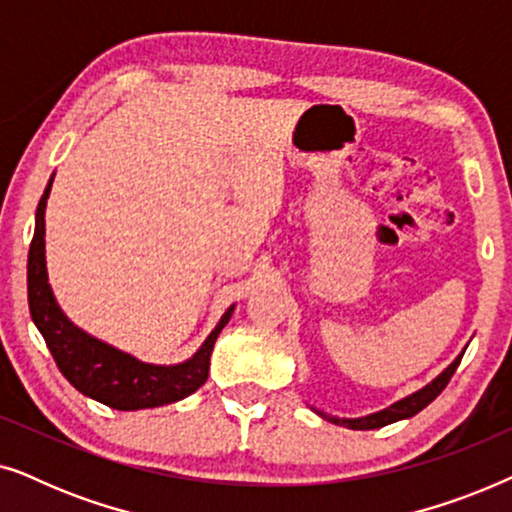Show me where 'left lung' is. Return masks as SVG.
Returning <instances> with one entry per match:
<instances>
[{
    "label": "left lung",
    "mask_w": 512,
    "mask_h": 512,
    "mask_svg": "<svg viewBox=\"0 0 512 512\" xmlns=\"http://www.w3.org/2000/svg\"><path fill=\"white\" fill-rule=\"evenodd\" d=\"M466 349H461V354L454 359L450 366H447L443 373L433 377L429 384H424L422 389L412 391V394L398 398L396 403L387 405V408L377 410V412H370V415H363V417H335V415H328V412L314 408H310L317 412L321 419H326V422H333L338 426H347V429H354V431H370V429H380V426H387V424H394V422H401V419H410L415 417L417 412H422L426 405H429L433 398H436L440 391L447 387V382H450V377L454 375V370H457L461 356H464Z\"/></svg>",
    "instance_id": "8db88e82"
}]
</instances>
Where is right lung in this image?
Here are the masks:
<instances>
[{"label":"right lung","instance_id":"1","mask_svg":"<svg viewBox=\"0 0 512 512\" xmlns=\"http://www.w3.org/2000/svg\"><path fill=\"white\" fill-rule=\"evenodd\" d=\"M55 177V174H53ZM53 177L41 195L37 216H34V237L27 256V300L34 326L44 335L60 373L74 389L97 403L114 410H144L177 403L191 396L205 384L209 375L214 342L235 312V303L223 312L219 324L207 335L191 359L158 366V363L139 361L123 349L104 342L62 312L48 282L46 268V200L51 195Z\"/></svg>","mask_w":512,"mask_h":512}]
</instances>
